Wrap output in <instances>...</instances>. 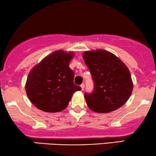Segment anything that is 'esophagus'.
<instances>
[{"mask_svg": "<svg viewBox=\"0 0 156 156\" xmlns=\"http://www.w3.org/2000/svg\"><path fill=\"white\" fill-rule=\"evenodd\" d=\"M80 86H81V88H82V90H84V88H85V84H84V83H82V85H80Z\"/></svg>", "mask_w": 156, "mask_h": 156, "instance_id": "34e87169", "label": "esophagus"}]
</instances>
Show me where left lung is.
<instances>
[{"label": "left lung", "mask_w": 156, "mask_h": 156, "mask_svg": "<svg viewBox=\"0 0 156 156\" xmlns=\"http://www.w3.org/2000/svg\"><path fill=\"white\" fill-rule=\"evenodd\" d=\"M82 57L94 82L93 92L85 94L88 107L98 113L121 107L133 90L128 67L114 54L104 49L86 51Z\"/></svg>", "instance_id": "left-lung-1"}]
</instances>
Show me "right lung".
<instances>
[{
  "instance_id": "add662e5",
  "label": "right lung",
  "mask_w": 156,
  "mask_h": 156,
  "mask_svg": "<svg viewBox=\"0 0 156 156\" xmlns=\"http://www.w3.org/2000/svg\"><path fill=\"white\" fill-rule=\"evenodd\" d=\"M74 55L72 52L55 51L30 71L25 90L36 108L47 112L64 110L74 93L81 90L74 83V72L69 68Z\"/></svg>"
}]
</instances>
